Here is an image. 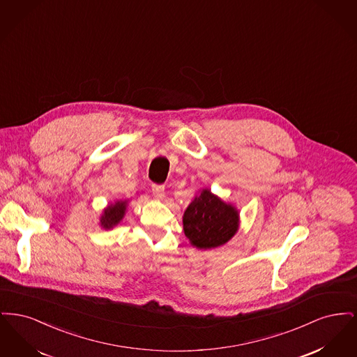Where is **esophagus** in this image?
I'll return each mask as SVG.
<instances>
[{
  "instance_id": "34e87169",
  "label": "esophagus",
  "mask_w": 357,
  "mask_h": 357,
  "mask_svg": "<svg viewBox=\"0 0 357 357\" xmlns=\"http://www.w3.org/2000/svg\"><path fill=\"white\" fill-rule=\"evenodd\" d=\"M153 194L156 199H163L165 198V186L153 185Z\"/></svg>"
}]
</instances>
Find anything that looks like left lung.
Segmentation results:
<instances>
[{
	"instance_id": "8db88e82",
	"label": "left lung",
	"mask_w": 357,
	"mask_h": 357,
	"mask_svg": "<svg viewBox=\"0 0 357 357\" xmlns=\"http://www.w3.org/2000/svg\"><path fill=\"white\" fill-rule=\"evenodd\" d=\"M239 227V211L208 188H202L183 213V231L190 243L201 250L227 243Z\"/></svg>"
}]
</instances>
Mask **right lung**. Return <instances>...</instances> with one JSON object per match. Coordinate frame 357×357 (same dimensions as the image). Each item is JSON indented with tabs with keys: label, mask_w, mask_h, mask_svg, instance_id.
Returning <instances> with one entry per match:
<instances>
[{
	"label": "right lung",
	"mask_w": 357,
	"mask_h": 357,
	"mask_svg": "<svg viewBox=\"0 0 357 357\" xmlns=\"http://www.w3.org/2000/svg\"><path fill=\"white\" fill-rule=\"evenodd\" d=\"M128 201H116L114 204H109L104 210L100 215V226L105 230L114 229L118 226L120 222L123 221L126 211H127Z\"/></svg>",
	"instance_id": "obj_1"
}]
</instances>
